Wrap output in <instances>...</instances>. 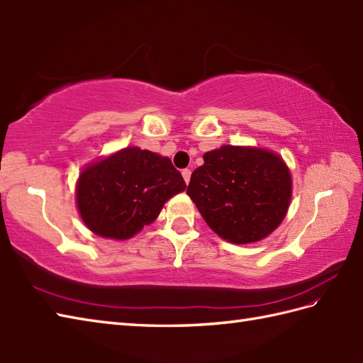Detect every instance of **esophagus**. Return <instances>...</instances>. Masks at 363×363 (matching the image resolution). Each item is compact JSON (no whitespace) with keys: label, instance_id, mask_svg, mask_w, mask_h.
<instances>
[{"label":"esophagus","instance_id":"esophagus-1","mask_svg":"<svg viewBox=\"0 0 363 363\" xmlns=\"http://www.w3.org/2000/svg\"><path fill=\"white\" fill-rule=\"evenodd\" d=\"M182 175H183L184 182H186V184H188V183H189V180H191V169H183V171H182Z\"/></svg>","mask_w":363,"mask_h":363}]
</instances>
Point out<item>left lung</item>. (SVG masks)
Segmentation results:
<instances>
[{
	"mask_svg": "<svg viewBox=\"0 0 363 363\" xmlns=\"http://www.w3.org/2000/svg\"><path fill=\"white\" fill-rule=\"evenodd\" d=\"M203 160L186 192L214 233L233 244L257 242L283 222L292 194L283 158L264 149L222 146Z\"/></svg>",
	"mask_w": 363,
	"mask_h": 363,
	"instance_id": "8db88e82",
	"label": "left lung"
}]
</instances>
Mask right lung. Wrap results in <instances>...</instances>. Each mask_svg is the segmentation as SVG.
<instances>
[{"instance_id": "1", "label": "right lung", "mask_w": 363, "mask_h": 363, "mask_svg": "<svg viewBox=\"0 0 363 363\" xmlns=\"http://www.w3.org/2000/svg\"><path fill=\"white\" fill-rule=\"evenodd\" d=\"M184 188L171 160L125 147L80 174L77 206L94 235L128 239L154 222L166 200Z\"/></svg>"}]
</instances>
